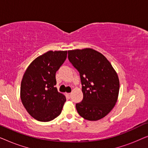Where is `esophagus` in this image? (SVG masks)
<instances>
[{
    "label": "esophagus",
    "instance_id": "esophagus-1",
    "mask_svg": "<svg viewBox=\"0 0 148 148\" xmlns=\"http://www.w3.org/2000/svg\"><path fill=\"white\" fill-rule=\"evenodd\" d=\"M67 96L69 97V98H70V97L71 96V93H68V94H67Z\"/></svg>",
    "mask_w": 148,
    "mask_h": 148
}]
</instances>
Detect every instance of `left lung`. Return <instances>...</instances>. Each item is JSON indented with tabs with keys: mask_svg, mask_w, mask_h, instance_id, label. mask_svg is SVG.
Instances as JSON below:
<instances>
[{
	"mask_svg": "<svg viewBox=\"0 0 148 148\" xmlns=\"http://www.w3.org/2000/svg\"><path fill=\"white\" fill-rule=\"evenodd\" d=\"M68 58L79 73L83 100L76 104L81 116L98 121L112 110L118 99L119 79L107 58L92 48L68 51Z\"/></svg>",
	"mask_w": 148,
	"mask_h": 148,
	"instance_id": "obj_1",
	"label": "left lung"
}]
</instances>
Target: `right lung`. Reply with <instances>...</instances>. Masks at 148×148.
I'll use <instances>...</instances> for the list:
<instances>
[{"instance_id":"obj_1","label":"right lung","mask_w":148,"mask_h":148,"mask_svg":"<svg viewBox=\"0 0 148 148\" xmlns=\"http://www.w3.org/2000/svg\"><path fill=\"white\" fill-rule=\"evenodd\" d=\"M67 51H48L32 62L21 83L20 96L27 112L36 120L48 122L59 116L66 98L58 92L56 72Z\"/></svg>"}]
</instances>
